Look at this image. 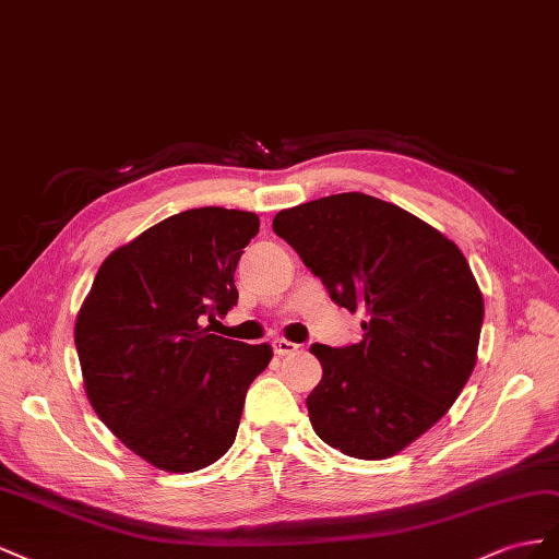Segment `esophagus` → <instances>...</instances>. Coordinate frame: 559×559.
Listing matches in <instances>:
<instances>
[{
    "label": "esophagus",
    "instance_id": "34e87169",
    "mask_svg": "<svg viewBox=\"0 0 559 559\" xmlns=\"http://www.w3.org/2000/svg\"><path fill=\"white\" fill-rule=\"evenodd\" d=\"M271 346H274L276 356H290L299 348L295 342H288V340H274V344H271Z\"/></svg>",
    "mask_w": 559,
    "mask_h": 559
}]
</instances>
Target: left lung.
<instances>
[{
  "instance_id": "obj_1",
  "label": "left lung",
  "mask_w": 559,
  "mask_h": 559,
  "mask_svg": "<svg viewBox=\"0 0 559 559\" xmlns=\"http://www.w3.org/2000/svg\"><path fill=\"white\" fill-rule=\"evenodd\" d=\"M330 297L362 311L358 344H313L323 379L307 397L316 436L346 456H395L454 405L477 360L483 293L454 241L360 191L274 217Z\"/></svg>"
}]
</instances>
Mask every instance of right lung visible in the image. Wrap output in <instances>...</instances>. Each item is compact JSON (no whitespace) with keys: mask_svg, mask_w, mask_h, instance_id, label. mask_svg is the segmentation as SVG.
Here are the masks:
<instances>
[{"mask_svg":"<svg viewBox=\"0 0 559 559\" xmlns=\"http://www.w3.org/2000/svg\"><path fill=\"white\" fill-rule=\"evenodd\" d=\"M260 231L248 211H185L107 254L74 323L88 403L126 448L158 471L194 473L236 438L269 344L201 323L238 299L234 271Z\"/></svg>","mask_w":559,"mask_h":559,"instance_id":"obj_1","label":"right lung"}]
</instances>
